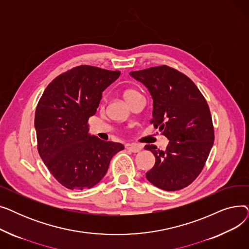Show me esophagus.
Returning <instances> with one entry per match:
<instances>
[{"instance_id":"1","label":"esophagus","mask_w":249,"mask_h":249,"mask_svg":"<svg viewBox=\"0 0 249 249\" xmlns=\"http://www.w3.org/2000/svg\"><path fill=\"white\" fill-rule=\"evenodd\" d=\"M127 149L130 150V151L134 152V153H136V152H139V151L142 149V146H141V145H138V144H135V143H133V144L127 145Z\"/></svg>"}]
</instances>
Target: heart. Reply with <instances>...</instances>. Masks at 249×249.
Returning a JSON list of instances; mask_svg holds the SVG:
<instances>
[{"label": "heart", "instance_id": "1", "mask_svg": "<svg viewBox=\"0 0 249 249\" xmlns=\"http://www.w3.org/2000/svg\"><path fill=\"white\" fill-rule=\"evenodd\" d=\"M139 93L137 90H135V89H126L124 93H123V97H124V99L127 101V103H129L130 101H131V99L133 98V97H135L136 95H138Z\"/></svg>", "mask_w": 249, "mask_h": 249}]
</instances>
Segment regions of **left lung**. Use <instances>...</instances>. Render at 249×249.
Wrapping results in <instances>:
<instances>
[{
	"label": "left lung",
	"instance_id": "1",
	"mask_svg": "<svg viewBox=\"0 0 249 249\" xmlns=\"http://www.w3.org/2000/svg\"><path fill=\"white\" fill-rule=\"evenodd\" d=\"M130 74L150 91V123L169 140L165 150L145 145L155 156V164L146 173V178L164 191L184 189L201 174L214 143L207 101L190 77L167 65Z\"/></svg>",
	"mask_w": 249,
	"mask_h": 249
}]
</instances>
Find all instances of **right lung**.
<instances>
[{"label":"right lung","instance_id":"1","mask_svg":"<svg viewBox=\"0 0 249 249\" xmlns=\"http://www.w3.org/2000/svg\"><path fill=\"white\" fill-rule=\"evenodd\" d=\"M120 75L91 65H78L56 76L43 91L35 112L37 149L48 171L69 190L97 185L113 155L124 145L89 135L103 90Z\"/></svg>","mask_w":249,"mask_h":249}]
</instances>
